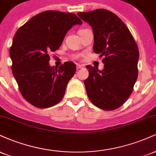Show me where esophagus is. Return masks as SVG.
<instances>
[{"label": "esophagus", "instance_id": "34e87169", "mask_svg": "<svg viewBox=\"0 0 156 156\" xmlns=\"http://www.w3.org/2000/svg\"><path fill=\"white\" fill-rule=\"evenodd\" d=\"M77 69H80V68L83 67V65H82V64H77Z\"/></svg>", "mask_w": 156, "mask_h": 156}]
</instances>
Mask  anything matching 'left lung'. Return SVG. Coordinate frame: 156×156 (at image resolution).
Segmentation results:
<instances>
[{"mask_svg": "<svg viewBox=\"0 0 156 156\" xmlns=\"http://www.w3.org/2000/svg\"><path fill=\"white\" fill-rule=\"evenodd\" d=\"M78 15L92 26L94 53L104 56L103 70L87 66L89 77L84 84L87 95L98 108L115 110L128 99L137 80L136 42L126 25L110 11L100 9Z\"/></svg>", "mask_w": 156, "mask_h": 156, "instance_id": "1", "label": "left lung"}]
</instances>
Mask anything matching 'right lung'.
Segmentation results:
<instances>
[{
    "instance_id": "1",
    "label": "right lung",
    "mask_w": 156,
    "mask_h": 156,
    "mask_svg": "<svg viewBox=\"0 0 156 156\" xmlns=\"http://www.w3.org/2000/svg\"><path fill=\"white\" fill-rule=\"evenodd\" d=\"M76 24L82 21L76 14L49 10L35 15L15 33L9 51L12 73L23 98L37 108L59 103L76 72L71 62L58 68L49 65V53L59 48Z\"/></svg>"
}]
</instances>
